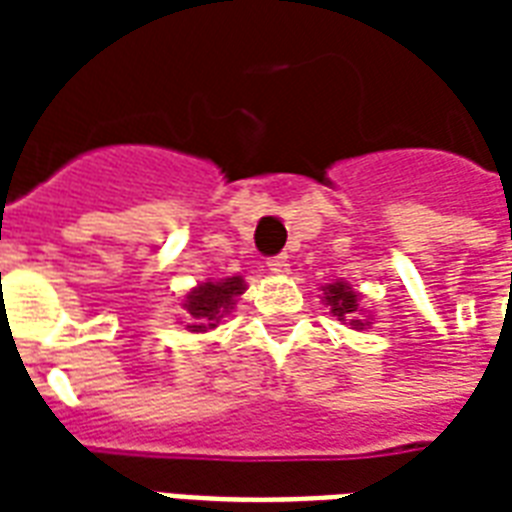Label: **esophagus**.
<instances>
[{
    "label": "esophagus",
    "mask_w": 512,
    "mask_h": 512,
    "mask_svg": "<svg viewBox=\"0 0 512 512\" xmlns=\"http://www.w3.org/2000/svg\"><path fill=\"white\" fill-rule=\"evenodd\" d=\"M289 268V257L281 252V255H273L268 257V271L271 273H287Z\"/></svg>",
    "instance_id": "esophagus-1"
}]
</instances>
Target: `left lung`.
<instances>
[{"label":"left lung","instance_id":"1","mask_svg":"<svg viewBox=\"0 0 512 512\" xmlns=\"http://www.w3.org/2000/svg\"><path fill=\"white\" fill-rule=\"evenodd\" d=\"M324 295H327V305L340 321L353 324V329H364L366 324H369V321L358 319V295L348 287V284H342V281L329 284Z\"/></svg>","mask_w":512,"mask_h":512}]
</instances>
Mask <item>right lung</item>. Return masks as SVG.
<instances>
[{"label":"right lung","instance_id":"add662e5","mask_svg":"<svg viewBox=\"0 0 512 512\" xmlns=\"http://www.w3.org/2000/svg\"><path fill=\"white\" fill-rule=\"evenodd\" d=\"M241 292H244V279L241 276L201 284L199 289H193L191 295L185 297V327L191 332H207V329L217 327L225 313L231 311Z\"/></svg>","mask_w":512,"mask_h":512}]
</instances>
